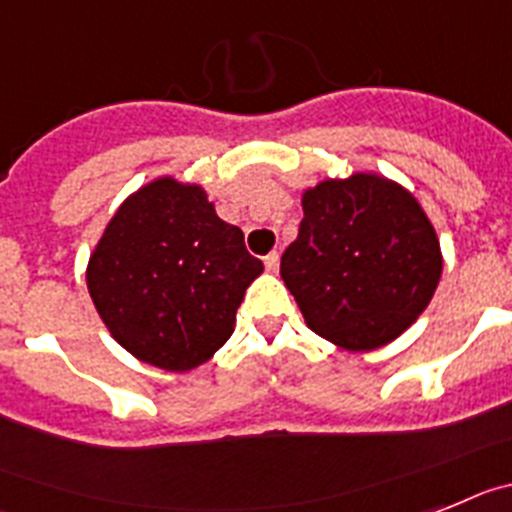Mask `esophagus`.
<instances>
[{
  "label": "esophagus",
  "instance_id": "1",
  "mask_svg": "<svg viewBox=\"0 0 512 512\" xmlns=\"http://www.w3.org/2000/svg\"><path fill=\"white\" fill-rule=\"evenodd\" d=\"M278 265H281V255H278V252L265 255V270H268V273H278Z\"/></svg>",
  "mask_w": 512,
  "mask_h": 512
}]
</instances>
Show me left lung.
Listing matches in <instances>:
<instances>
[{
	"mask_svg": "<svg viewBox=\"0 0 512 512\" xmlns=\"http://www.w3.org/2000/svg\"><path fill=\"white\" fill-rule=\"evenodd\" d=\"M301 208L281 278L309 330L345 350L397 340L430 304L443 270L441 242L415 195L353 172L304 190Z\"/></svg>",
	"mask_w": 512,
	"mask_h": 512,
	"instance_id": "left-lung-1",
	"label": "left lung"
}]
</instances>
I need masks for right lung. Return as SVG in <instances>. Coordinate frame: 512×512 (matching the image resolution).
I'll use <instances>...</instances> for the list:
<instances>
[{
  "label": "right lung",
  "mask_w": 512,
  "mask_h": 512,
  "mask_svg": "<svg viewBox=\"0 0 512 512\" xmlns=\"http://www.w3.org/2000/svg\"><path fill=\"white\" fill-rule=\"evenodd\" d=\"M260 273L242 229L216 216L201 185L157 177L108 221L87 288L118 345L149 366L185 373L229 340Z\"/></svg>",
  "instance_id": "1"
}]
</instances>
